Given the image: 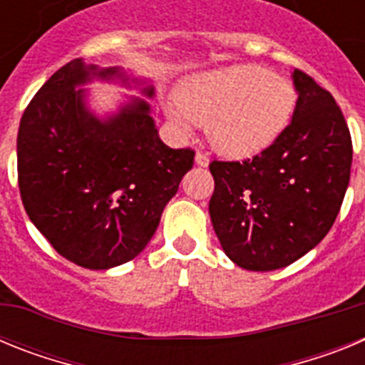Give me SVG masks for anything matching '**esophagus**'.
<instances>
[{
	"label": "esophagus",
	"mask_w": 365,
	"mask_h": 365,
	"mask_svg": "<svg viewBox=\"0 0 365 365\" xmlns=\"http://www.w3.org/2000/svg\"><path fill=\"white\" fill-rule=\"evenodd\" d=\"M195 164H197V166H201V168L208 166V164H210V159H208V155L202 153V151H197V153H195Z\"/></svg>",
	"instance_id": "obj_1"
}]
</instances>
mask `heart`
<instances>
[{
	"label": "heart",
	"instance_id": "heart-1",
	"mask_svg": "<svg viewBox=\"0 0 365 365\" xmlns=\"http://www.w3.org/2000/svg\"><path fill=\"white\" fill-rule=\"evenodd\" d=\"M177 104L166 117L188 131L193 120L206 122L215 151L234 159L267 150L283 133L296 108L291 82L250 63L195 74L177 89Z\"/></svg>",
	"mask_w": 365,
	"mask_h": 365
}]
</instances>
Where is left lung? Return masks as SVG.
I'll return each mask as SVG.
<instances>
[{
    "label": "left lung",
    "mask_w": 365,
    "mask_h": 365,
    "mask_svg": "<svg viewBox=\"0 0 365 365\" xmlns=\"http://www.w3.org/2000/svg\"><path fill=\"white\" fill-rule=\"evenodd\" d=\"M298 93L291 124L243 163L214 160L210 219L222 250L256 272L283 269L333 227L353 160L349 128L333 95L292 71Z\"/></svg>",
    "instance_id": "8db88e82"
}]
</instances>
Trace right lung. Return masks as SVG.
I'll list each match as a JSON object with an SVG mask.
<instances>
[{
    "mask_svg": "<svg viewBox=\"0 0 365 365\" xmlns=\"http://www.w3.org/2000/svg\"><path fill=\"white\" fill-rule=\"evenodd\" d=\"M120 83L153 98L151 80L76 58L51 76L18 131V185L25 212L60 256L108 270L143 252L164 206L192 170L193 151L160 140L146 99L126 97L98 115L87 83Z\"/></svg>",
    "mask_w": 365,
    "mask_h": 365,
    "instance_id": "add662e5",
    "label": "right lung"
}]
</instances>
